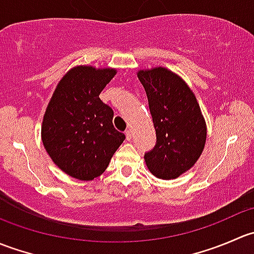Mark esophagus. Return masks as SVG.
I'll return each mask as SVG.
<instances>
[{
	"mask_svg": "<svg viewBox=\"0 0 254 254\" xmlns=\"http://www.w3.org/2000/svg\"><path fill=\"white\" fill-rule=\"evenodd\" d=\"M125 135H127V141H130V140H131V137H132L131 130H127V131H125Z\"/></svg>",
	"mask_w": 254,
	"mask_h": 254,
	"instance_id": "34e87169",
	"label": "esophagus"
}]
</instances>
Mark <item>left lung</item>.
Listing matches in <instances>:
<instances>
[{
    "label": "left lung",
    "mask_w": 254,
    "mask_h": 254,
    "mask_svg": "<svg viewBox=\"0 0 254 254\" xmlns=\"http://www.w3.org/2000/svg\"><path fill=\"white\" fill-rule=\"evenodd\" d=\"M156 130L155 147L145 153L153 176L175 179L190 170L206 141V124L193 91L178 75L165 67L140 70Z\"/></svg>",
    "instance_id": "left-lung-1"
}]
</instances>
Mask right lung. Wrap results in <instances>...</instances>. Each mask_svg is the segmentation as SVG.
Segmentation results:
<instances>
[{
    "instance_id": "add662e5",
    "label": "right lung",
    "mask_w": 254,
    "mask_h": 254,
    "mask_svg": "<svg viewBox=\"0 0 254 254\" xmlns=\"http://www.w3.org/2000/svg\"><path fill=\"white\" fill-rule=\"evenodd\" d=\"M115 68L76 66L56 86L42 125L45 150L66 175L92 181L107 170L125 135L113 125L114 112L99 94Z\"/></svg>"
}]
</instances>
